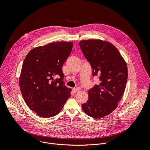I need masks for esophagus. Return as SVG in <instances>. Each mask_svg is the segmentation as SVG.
I'll list each match as a JSON object with an SVG mask.
<instances>
[{"label":"esophagus","mask_w":150,"mask_h":150,"mask_svg":"<svg viewBox=\"0 0 150 150\" xmlns=\"http://www.w3.org/2000/svg\"><path fill=\"white\" fill-rule=\"evenodd\" d=\"M79 91H80V89L78 88H74L73 89V92L74 93H77V92H79Z\"/></svg>","instance_id":"1"}]
</instances>
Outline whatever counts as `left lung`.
<instances>
[{
	"instance_id": "left-lung-1",
	"label": "left lung",
	"mask_w": 150,
	"mask_h": 150,
	"mask_svg": "<svg viewBox=\"0 0 150 150\" xmlns=\"http://www.w3.org/2000/svg\"><path fill=\"white\" fill-rule=\"evenodd\" d=\"M80 48L100 84L88 91V100L82 105L86 114L99 118L111 113L124 95L128 79L127 64L118 50L100 39L83 40Z\"/></svg>"
}]
</instances>
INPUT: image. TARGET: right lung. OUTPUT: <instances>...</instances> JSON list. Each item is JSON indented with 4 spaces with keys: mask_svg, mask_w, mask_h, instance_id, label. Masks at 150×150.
Here are the masks:
<instances>
[{
    "mask_svg": "<svg viewBox=\"0 0 150 150\" xmlns=\"http://www.w3.org/2000/svg\"><path fill=\"white\" fill-rule=\"evenodd\" d=\"M73 46V42H59L37 47L23 61L20 76L22 95L27 106L41 117L57 115L70 96L71 89L64 86L62 68Z\"/></svg>",
    "mask_w": 150,
    "mask_h": 150,
    "instance_id": "add662e5",
    "label": "right lung"
}]
</instances>
